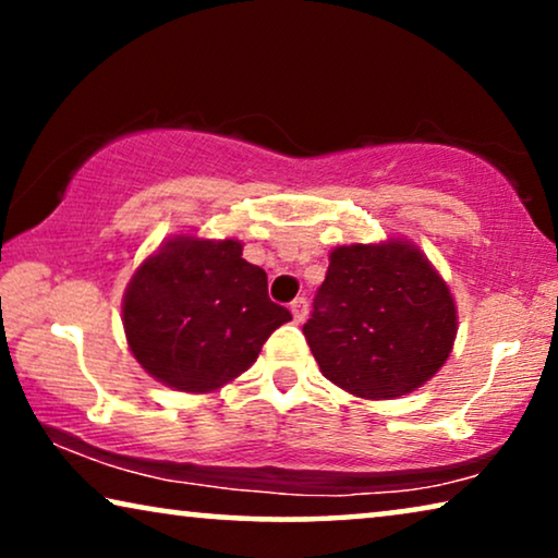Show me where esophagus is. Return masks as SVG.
Instances as JSON below:
<instances>
[{
  "label": "esophagus",
  "mask_w": 558,
  "mask_h": 558,
  "mask_svg": "<svg viewBox=\"0 0 558 558\" xmlns=\"http://www.w3.org/2000/svg\"><path fill=\"white\" fill-rule=\"evenodd\" d=\"M289 310H292L294 323H304V317H307V300H304V296H296V300L289 304Z\"/></svg>",
  "instance_id": "esophagus-1"
}]
</instances>
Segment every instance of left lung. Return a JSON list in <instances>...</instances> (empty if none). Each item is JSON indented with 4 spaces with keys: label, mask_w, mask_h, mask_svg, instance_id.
<instances>
[{
    "label": "left lung",
    "mask_w": 558,
    "mask_h": 558,
    "mask_svg": "<svg viewBox=\"0 0 558 558\" xmlns=\"http://www.w3.org/2000/svg\"><path fill=\"white\" fill-rule=\"evenodd\" d=\"M312 307L302 332L319 371L361 399L416 391L452 353L454 296L409 241L335 248Z\"/></svg>",
    "instance_id": "1"
}]
</instances>
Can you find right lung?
Wrapping results in <instances>:
<instances>
[{
  "mask_svg": "<svg viewBox=\"0 0 558 558\" xmlns=\"http://www.w3.org/2000/svg\"><path fill=\"white\" fill-rule=\"evenodd\" d=\"M241 241L174 235L129 281L124 332L159 384L208 393L256 363L269 335L292 319L266 294V271L241 256Z\"/></svg>",
  "mask_w": 558,
  "mask_h": 558,
  "instance_id": "1",
  "label": "right lung"
}]
</instances>
